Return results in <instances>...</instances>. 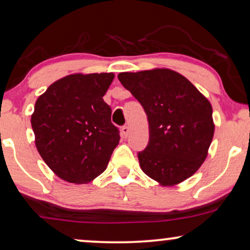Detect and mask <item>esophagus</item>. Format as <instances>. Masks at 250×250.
Here are the masks:
<instances>
[{
  "mask_svg": "<svg viewBox=\"0 0 250 250\" xmlns=\"http://www.w3.org/2000/svg\"><path fill=\"white\" fill-rule=\"evenodd\" d=\"M121 133H122V136L123 137H127L128 136V133H129L128 126H123L122 129H121Z\"/></svg>",
  "mask_w": 250,
  "mask_h": 250,
  "instance_id": "obj_1",
  "label": "esophagus"
}]
</instances>
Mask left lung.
<instances>
[{
    "instance_id": "obj_1",
    "label": "left lung",
    "mask_w": 250,
    "mask_h": 250,
    "mask_svg": "<svg viewBox=\"0 0 250 250\" xmlns=\"http://www.w3.org/2000/svg\"><path fill=\"white\" fill-rule=\"evenodd\" d=\"M118 80L142 104L149 121V143L137 154L143 172L162 186L193 176L208 157L214 135L208 98L169 68L124 72Z\"/></svg>"
}]
</instances>
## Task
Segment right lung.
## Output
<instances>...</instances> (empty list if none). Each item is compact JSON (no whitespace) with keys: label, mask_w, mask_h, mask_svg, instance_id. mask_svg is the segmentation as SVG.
<instances>
[{"label":"right lung","mask_w":250,"mask_h":250,"mask_svg":"<svg viewBox=\"0 0 250 250\" xmlns=\"http://www.w3.org/2000/svg\"><path fill=\"white\" fill-rule=\"evenodd\" d=\"M114 73H74L52 83L31 115L36 147L65 182L86 184L107 168L119 143L111 109L103 97Z\"/></svg>","instance_id":"right-lung-1"}]
</instances>
